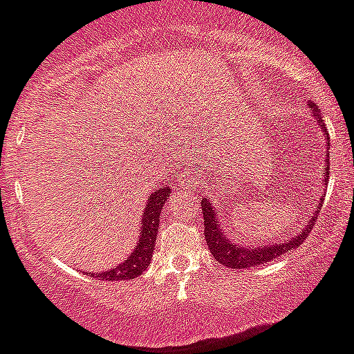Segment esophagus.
<instances>
[{
	"instance_id": "1",
	"label": "esophagus",
	"mask_w": 354,
	"mask_h": 354,
	"mask_svg": "<svg viewBox=\"0 0 354 354\" xmlns=\"http://www.w3.org/2000/svg\"><path fill=\"white\" fill-rule=\"evenodd\" d=\"M180 183H183V186L186 187V189H194L196 187V179L194 177H191V175H183V179H180Z\"/></svg>"
}]
</instances>
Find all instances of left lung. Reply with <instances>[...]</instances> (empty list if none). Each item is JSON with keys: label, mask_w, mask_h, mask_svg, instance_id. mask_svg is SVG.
I'll return each instance as SVG.
<instances>
[{"label": "left lung", "mask_w": 354, "mask_h": 354, "mask_svg": "<svg viewBox=\"0 0 354 354\" xmlns=\"http://www.w3.org/2000/svg\"><path fill=\"white\" fill-rule=\"evenodd\" d=\"M313 109V116H315L316 123L323 129V136H325L326 144L330 142V137L326 133L325 124L322 123V114L319 109L311 104L309 106ZM328 151H326V165H325V179H323V186H326V180H328V174H330V160H328ZM323 203V198H319V203L316 205V210L313 214H309L308 221L302 224V230L297 233L288 234L287 240L283 241H272V243H264L261 247H252V245H241L236 243L230 238V231L225 234V231L221 227V217L218 214L221 212L215 210L214 203H210V200L207 198H201V210H203V224H205V240H207L208 248H210L212 255L215 257V261L224 264L225 268L231 269H248L255 268V266L266 264V262L272 261V259L281 257L287 252L294 250V248L301 247L302 241L306 240V236L309 234V231L313 230V225L316 224V218H318L319 207Z\"/></svg>", "instance_id": "8db88e82"}]
</instances>
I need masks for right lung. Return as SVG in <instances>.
<instances>
[{
    "instance_id": "obj_1",
    "label": "right lung",
    "mask_w": 354,
    "mask_h": 354,
    "mask_svg": "<svg viewBox=\"0 0 354 354\" xmlns=\"http://www.w3.org/2000/svg\"><path fill=\"white\" fill-rule=\"evenodd\" d=\"M168 196H170V187H163V189L154 191L147 198L142 218H140V236L137 240V245L133 247V252L127 257V261L107 269V271L88 272V274L95 276L102 281L133 280L139 274H142L147 266H149L151 257H153L158 227H160V214Z\"/></svg>"
}]
</instances>
